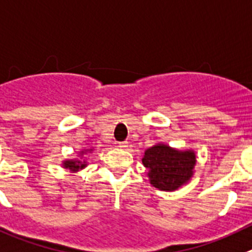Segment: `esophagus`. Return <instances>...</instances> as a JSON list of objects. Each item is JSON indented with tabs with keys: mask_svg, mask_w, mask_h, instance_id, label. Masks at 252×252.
<instances>
[{
	"mask_svg": "<svg viewBox=\"0 0 252 252\" xmlns=\"http://www.w3.org/2000/svg\"><path fill=\"white\" fill-rule=\"evenodd\" d=\"M129 144H128V142H120L119 144H118V147L119 148H122V150H126V147H128Z\"/></svg>",
	"mask_w": 252,
	"mask_h": 252,
	"instance_id": "34e87169",
	"label": "esophagus"
}]
</instances>
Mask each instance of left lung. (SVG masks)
Here are the masks:
<instances>
[{
  "mask_svg": "<svg viewBox=\"0 0 252 252\" xmlns=\"http://www.w3.org/2000/svg\"><path fill=\"white\" fill-rule=\"evenodd\" d=\"M142 162L148 168L152 187L162 191H175L191 180L196 155L192 150L180 151L157 143L146 150Z\"/></svg>",
  "mask_w": 252,
  "mask_h": 252,
  "instance_id": "8db88e82",
  "label": "left lung"
}]
</instances>
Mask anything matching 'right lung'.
<instances>
[{
  "instance_id": "obj_1",
  "label": "right lung",
  "mask_w": 252,
  "mask_h": 252,
  "mask_svg": "<svg viewBox=\"0 0 252 252\" xmlns=\"http://www.w3.org/2000/svg\"><path fill=\"white\" fill-rule=\"evenodd\" d=\"M87 152H93V148H90V150H82L80 151V156H78V158H72V159H64L62 162V166L63 168H65V170H69L71 172H77L80 171V170H82V168H85L87 166V161L86 159H84L82 157H84V155H86Z\"/></svg>"
}]
</instances>
